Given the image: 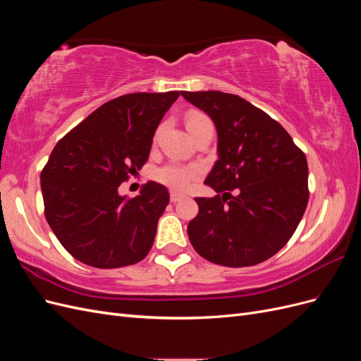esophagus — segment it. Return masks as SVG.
Instances as JSON below:
<instances>
[{"label": "esophagus", "mask_w": 361, "mask_h": 361, "mask_svg": "<svg viewBox=\"0 0 361 361\" xmlns=\"http://www.w3.org/2000/svg\"><path fill=\"white\" fill-rule=\"evenodd\" d=\"M183 197H185V195H183L182 192H178V191H170V200H171L173 203H176V202L182 200Z\"/></svg>", "instance_id": "1"}]
</instances>
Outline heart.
<instances>
[{
	"label": "heart",
	"mask_w": 361,
	"mask_h": 361,
	"mask_svg": "<svg viewBox=\"0 0 361 361\" xmlns=\"http://www.w3.org/2000/svg\"><path fill=\"white\" fill-rule=\"evenodd\" d=\"M185 125H187L191 135L207 126H214L209 116L197 110H191L187 113V116H185ZM200 173L202 169L199 166H185V164L180 162L170 161L155 170L154 178L159 183L173 190H187L192 180L200 176Z\"/></svg>",
	"instance_id": "1"
}]
</instances>
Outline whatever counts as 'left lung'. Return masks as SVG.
Here are the masks:
<instances>
[{
    "label": "left lung",
    "instance_id": "left-lung-1",
    "mask_svg": "<svg viewBox=\"0 0 361 361\" xmlns=\"http://www.w3.org/2000/svg\"><path fill=\"white\" fill-rule=\"evenodd\" d=\"M216 128L218 161L188 224L197 253L216 265H257L288 244L309 202V167L288 130L232 93L182 92Z\"/></svg>",
    "mask_w": 361,
    "mask_h": 361
}]
</instances>
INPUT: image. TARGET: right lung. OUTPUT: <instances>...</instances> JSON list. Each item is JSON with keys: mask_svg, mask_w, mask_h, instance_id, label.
<instances>
[{"mask_svg": "<svg viewBox=\"0 0 361 361\" xmlns=\"http://www.w3.org/2000/svg\"><path fill=\"white\" fill-rule=\"evenodd\" d=\"M179 94L118 96L54 147L40 173L45 216L76 260L94 268H120L147 256L169 191L150 180L129 199L118 194V187L146 164L161 118Z\"/></svg>", "mask_w": 361, "mask_h": 361, "instance_id": "obj_1", "label": "right lung"}]
</instances>
